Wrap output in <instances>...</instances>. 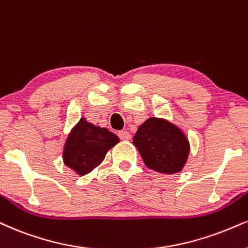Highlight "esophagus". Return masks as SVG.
I'll return each mask as SVG.
<instances>
[{
	"mask_svg": "<svg viewBox=\"0 0 248 248\" xmlns=\"http://www.w3.org/2000/svg\"><path fill=\"white\" fill-rule=\"evenodd\" d=\"M118 136L122 140H130L131 139V133L127 132V131H121V132L118 133Z\"/></svg>",
	"mask_w": 248,
	"mask_h": 248,
	"instance_id": "obj_1",
	"label": "esophagus"
}]
</instances>
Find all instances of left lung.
<instances>
[{"mask_svg": "<svg viewBox=\"0 0 248 248\" xmlns=\"http://www.w3.org/2000/svg\"><path fill=\"white\" fill-rule=\"evenodd\" d=\"M133 145L146 167L167 175L184 169L191 151L184 131L158 117H149L140 125L133 137Z\"/></svg>", "mask_w": 248, "mask_h": 248, "instance_id": "8db88e82", "label": "left lung"}]
</instances>
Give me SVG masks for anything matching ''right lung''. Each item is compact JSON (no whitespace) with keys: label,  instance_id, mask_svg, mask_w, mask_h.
<instances>
[{"label":"right lung","instance_id":"add662e5","mask_svg":"<svg viewBox=\"0 0 248 248\" xmlns=\"http://www.w3.org/2000/svg\"><path fill=\"white\" fill-rule=\"evenodd\" d=\"M118 142L119 138L115 133L81 117L64 142L63 163L78 176H85L99 167L109 149Z\"/></svg>","mask_w":248,"mask_h":248}]
</instances>
